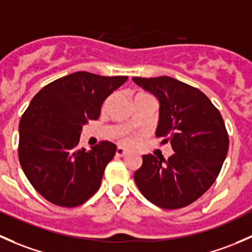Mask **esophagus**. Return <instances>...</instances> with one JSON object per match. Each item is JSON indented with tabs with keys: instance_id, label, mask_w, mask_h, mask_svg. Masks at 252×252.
Listing matches in <instances>:
<instances>
[{
	"instance_id": "obj_1",
	"label": "esophagus",
	"mask_w": 252,
	"mask_h": 252,
	"mask_svg": "<svg viewBox=\"0 0 252 252\" xmlns=\"http://www.w3.org/2000/svg\"><path fill=\"white\" fill-rule=\"evenodd\" d=\"M126 154H127V150L125 149V148H123V147L116 148V155H118V157H125Z\"/></svg>"
}]
</instances>
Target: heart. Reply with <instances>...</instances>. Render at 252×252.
I'll return each instance as SVG.
<instances>
[{"instance_id":"1","label":"heart","mask_w":252,"mask_h":252,"mask_svg":"<svg viewBox=\"0 0 252 252\" xmlns=\"http://www.w3.org/2000/svg\"><path fill=\"white\" fill-rule=\"evenodd\" d=\"M123 141H124V142H125V143H126V144L131 143V141H129V139H128V138H126V137H124V139H123Z\"/></svg>"}]
</instances>
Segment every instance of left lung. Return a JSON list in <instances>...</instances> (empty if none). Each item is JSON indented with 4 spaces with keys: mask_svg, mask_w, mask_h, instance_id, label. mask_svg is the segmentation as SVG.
<instances>
[{
    "mask_svg": "<svg viewBox=\"0 0 252 252\" xmlns=\"http://www.w3.org/2000/svg\"><path fill=\"white\" fill-rule=\"evenodd\" d=\"M132 80L159 100L155 134L170 142L175 152L167 160L143 155L134 182L145 199L161 209L187 206L203 195L221 171L229 147L224 121L198 88L170 76Z\"/></svg>",
    "mask_w": 252,
    "mask_h": 252,
    "instance_id": "8db88e82",
    "label": "left lung"
}]
</instances>
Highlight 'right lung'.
<instances>
[{
  "label": "right lung",
  "instance_id": "right-lung-1",
  "mask_svg": "<svg viewBox=\"0 0 252 252\" xmlns=\"http://www.w3.org/2000/svg\"><path fill=\"white\" fill-rule=\"evenodd\" d=\"M127 76L77 71L45 86L19 124V161L31 186L49 203L75 207L99 189L116 145L77 148L82 127L99 118L103 102Z\"/></svg>",
  "mask_w": 252,
  "mask_h": 252
}]
</instances>
